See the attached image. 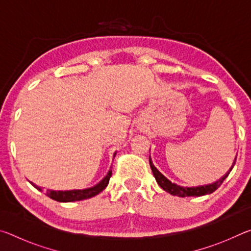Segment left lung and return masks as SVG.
I'll return each instance as SVG.
<instances>
[{
	"label": "left lung",
	"instance_id": "1",
	"mask_svg": "<svg viewBox=\"0 0 251 251\" xmlns=\"http://www.w3.org/2000/svg\"><path fill=\"white\" fill-rule=\"evenodd\" d=\"M236 158H237V155L230 168H229V171L225 174L222 178H219L218 180L211 182V184L194 186V187H187V186L184 187V186L177 185L175 182H172L171 180L167 179V178L154 166V164H152V161L151 159V156H150V165H151V172L154 174V177L157 181V184H158L161 188L165 190V192L169 193L171 195H173V196H178V197H199V196H205V195H209L211 193H214L216 189L219 188L220 185L223 184L224 180L226 179L229 174H230L233 166H235Z\"/></svg>",
	"mask_w": 251,
	"mask_h": 251
}]
</instances>
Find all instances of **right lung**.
<instances>
[{
	"label": "right lung",
	"instance_id": "right-lung-1",
	"mask_svg": "<svg viewBox=\"0 0 251 251\" xmlns=\"http://www.w3.org/2000/svg\"><path fill=\"white\" fill-rule=\"evenodd\" d=\"M116 152H114V157H115ZM112 176V169H109L107 175H106L103 179H101L99 184L95 186L90 187V188L85 189H72V190H50L48 189L46 192V196L50 198L54 199V201H59V202H71V201H83V199H88L91 197H94L96 195H99L100 192L107 187L109 182V178ZM31 184L35 187L37 190L42 192V188L35 184H33L32 181H29Z\"/></svg>",
	"mask_w": 251,
	"mask_h": 251
}]
</instances>
